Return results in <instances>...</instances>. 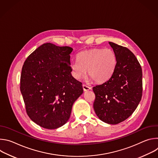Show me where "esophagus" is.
<instances>
[{
  "label": "esophagus",
  "instance_id": "34e87169",
  "mask_svg": "<svg viewBox=\"0 0 158 158\" xmlns=\"http://www.w3.org/2000/svg\"><path fill=\"white\" fill-rule=\"evenodd\" d=\"M82 87H83V90L84 91H89V90H90V89H91V87L86 85V84H83Z\"/></svg>",
  "mask_w": 158,
  "mask_h": 158
}]
</instances>
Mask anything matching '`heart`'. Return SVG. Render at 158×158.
<instances>
[{
    "label": "heart",
    "instance_id": "b5f03b06",
    "mask_svg": "<svg viewBox=\"0 0 158 158\" xmlns=\"http://www.w3.org/2000/svg\"><path fill=\"white\" fill-rule=\"evenodd\" d=\"M77 60L71 62L73 76L81 79L86 74L96 82L108 80L114 71L116 57L110 49L94 48L81 52L77 55Z\"/></svg>",
    "mask_w": 158,
    "mask_h": 158
}]
</instances>
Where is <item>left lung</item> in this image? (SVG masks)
<instances>
[{
  "label": "left lung",
  "instance_id": "8db88e82",
  "mask_svg": "<svg viewBox=\"0 0 158 158\" xmlns=\"http://www.w3.org/2000/svg\"><path fill=\"white\" fill-rule=\"evenodd\" d=\"M116 57L114 71L104 83L93 87V107L98 118L110 124L127 119L136 109L143 94L141 66L127 48L109 42Z\"/></svg>",
  "mask_w": 158,
  "mask_h": 158
}]
</instances>
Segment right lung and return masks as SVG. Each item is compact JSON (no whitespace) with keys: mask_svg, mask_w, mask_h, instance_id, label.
Instances as JSON below:
<instances>
[{"mask_svg":"<svg viewBox=\"0 0 158 158\" xmlns=\"http://www.w3.org/2000/svg\"><path fill=\"white\" fill-rule=\"evenodd\" d=\"M73 49L44 44L22 66L20 89L30 119L48 129L69 120L75 101L83 93L82 82L71 75L69 54Z\"/></svg>","mask_w":158,"mask_h":158,"instance_id":"1","label":"right lung"}]
</instances>
